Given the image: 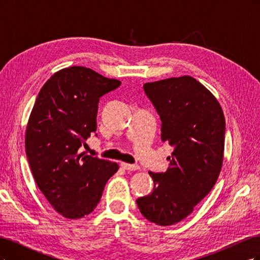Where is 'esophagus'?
Returning <instances> with one entry per match:
<instances>
[{
    "label": "esophagus",
    "mask_w": 260,
    "mask_h": 260,
    "mask_svg": "<svg viewBox=\"0 0 260 260\" xmlns=\"http://www.w3.org/2000/svg\"><path fill=\"white\" fill-rule=\"evenodd\" d=\"M121 167L128 171H135V170L140 169V167L137 166V165H131V164H127V162H121Z\"/></svg>",
    "instance_id": "34e87169"
}]
</instances>
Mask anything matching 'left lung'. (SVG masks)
Returning a JSON list of instances; mask_svg holds the SVG:
<instances>
[{
    "label": "left lung",
    "mask_w": 260,
    "mask_h": 260,
    "mask_svg": "<svg viewBox=\"0 0 260 260\" xmlns=\"http://www.w3.org/2000/svg\"><path fill=\"white\" fill-rule=\"evenodd\" d=\"M161 120V140L174 147L165 172L149 171L154 188L137 200L148 221L172 225L214 187L223 161L225 120L211 92L190 76L143 85Z\"/></svg>",
    "instance_id": "left-lung-1"
}]
</instances>
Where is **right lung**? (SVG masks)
Here are the masks:
<instances>
[{
	"label": "right lung",
	"instance_id": "add662e5",
	"mask_svg": "<svg viewBox=\"0 0 260 260\" xmlns=\"http://www.w3.org/2000/svg\"><path fill=\"white\" fill-rule=\"evenodd\" d=\"M120 84L73 66L55 73L38 94L26 129V154L38 187L65 218L91 214L119 168L78 151L96 131L100 98Z\"/></svg>",
	"mask_w": 260,
	"mask_h": 260
}]
</instances>
